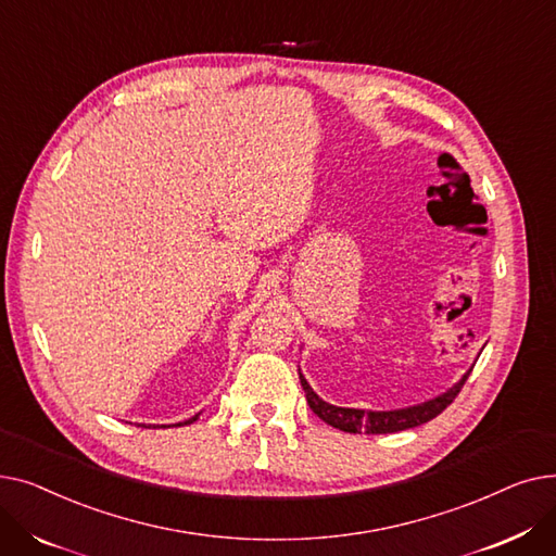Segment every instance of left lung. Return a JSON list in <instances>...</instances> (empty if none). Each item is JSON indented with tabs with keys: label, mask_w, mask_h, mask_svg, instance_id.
<instances>
[{
	"label": "left lung",
	"mask_w": 556,
	"mask_h": 556,
	"mask_svg": "<svg viewBox=\"0 0 556 556\" xmlns=\"http://www.w3.org/2000/svg\"><path fill=\"white\" fill-rule=\"evenodd\" d=\"M473 369V367H471ZM471 369L462 376V381L455 383L451 390H446L444 394L434 396L426 403L413 405V407H401V410H388V413H374V410H358V407H338L331 405L327 401L319 399L313 388L306 383V378L300 371V383L306 392V401L311 405V410L327 421L329 426L344 430V432H358V434H388V432H399V430H407V428H415L421 426L430 419H434L437 415H442L446 407L453 403V399L459 394L462 386L466 383V378H469Z\"/></svg>",
	"instance_id": "left-lung-1"
}]
</instances>
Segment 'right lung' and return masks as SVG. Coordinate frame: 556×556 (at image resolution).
Masks as SVG:
<instances>
[{"label": "right lung", "mask_w": 556, "mask_h": 556, "mask_svg": "<svg viewBox=\"0 0 556 556\" xmlns=\"http://www.w3.org/2000/svg\"><path fill=\"white\" fill-rule=\"evenodd\" d=\"M198 419V415L195 417H191V419H187V421H180V424H175V426H189V424H193Z\"/></svg>", "instance_id": "obj_1"}]
</instances>
